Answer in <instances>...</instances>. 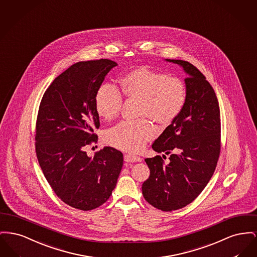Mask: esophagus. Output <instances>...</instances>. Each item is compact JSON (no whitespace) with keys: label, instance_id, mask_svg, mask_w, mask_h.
<instances>
[{"label":"esophagus","instance_id":"obj_1","mask_svg":"<svg viewBox=\"0 0 257 257\" xmlns=\"http://www.w3.org/2000/svg\"><path fill=\"white\" fill-rule=\"evenodd\" d=\"M123 160H124V162H141V158H139V157H136V156H134V155H131V154H128V155H124V157H123Z\"/></svg>","mask_w":257,"mask_h":257}]
</instances>
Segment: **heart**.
I'll list each match as a JSON object with an SVG mask.
<instances>
[{
	"label": "heart",
	"instance_id": "b5f03b06",
	"mask_svg": "<svg viewBox=\"0 0 257 257\" xmlns=\"http://www.w3.org/2000/svg\"><path fill=\"white\" fill-rule=\"evenodd\" d=\"M122 93L142 100L141 115L160 123L173 122L181 114L187 100L184 82L148 67L135 68L122 79ZM122 92L113 84H102L95 95V109L99 116L110 120L122 108ZM157 127L148 119L122 121L105 134L107 143L122 151L136 153L157 135Z\"/></svg>",
	"mask_w": 257,
	"mask_h": 257
}]
</instances>
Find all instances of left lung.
<instances>
[{"instance_id": "left-lung-1", "label": "left lung", "mask_w": 257, "mask_h": 257, "mask_svg": "<svg viewBox=\"0 0 257 257\" xmlns=\"http://www.w3.org/2000/svg\"><path fill=\"white\" fill-rule=\"evenodd\" d=\"M166 61L186 71L187 100L178 118L152 145L170 157L167 164L161 156L145 160L150 176L142 193L155 208L171 212L192 202L215 172L220 153V112L213 87L198 68L187 61Z\"/></svg>"}]
</instances>
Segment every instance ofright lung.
I'll list each match as a JSON object with an SVG mask.
<instances>
[{"label": "right lung", "instance_id": "add662e5", "mask_svg": "<svg viewBox=\"0 0 257 257\" xmlns=\"http://www.w3.org/2000/svg\"><path fill=\"white\" fill-rule=\"evenodd\" d=\"M117 63L78 62L56 77L42 96L36 123V153L56 195L68 206L90 211L112 194L122 166V154L104 147L88 157L99 127L95 95Z\"/></svg>", "mask_w": 257, "mask_h": 257}]
</instances>
